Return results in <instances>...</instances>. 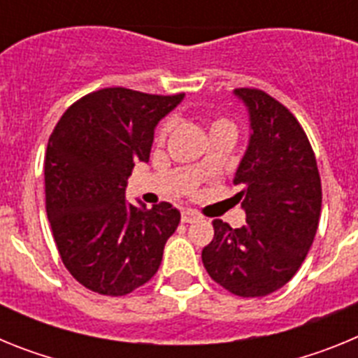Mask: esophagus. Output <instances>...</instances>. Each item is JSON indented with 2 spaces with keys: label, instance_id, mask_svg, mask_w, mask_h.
Here are the masks:
<instances>
[{
  "label": "esophagus",
  "instance_id": "1",
  "mask_svg": "<svg viewBox=\"0 0 358 358\" xmlns=\"http://www.w3.org/2000/svg\"><path fill=\"white\" fill-rule=\"evenodd\" d=\"M181 218H182V222L189 224V222H197V220H201V213H197L195 210H185L181 213Z\"/></svg>",
  "mask_w": 358,
  "mask_h": 358
}]
</instances>
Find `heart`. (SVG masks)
Instances as JSON below:
<instances>
[{"mask_svg": "<svg viewBox=\"0 0 358 358\" xmlns=\"http://www.w3.org/2000/svg\"><path fill=\"white\" fill-rule=\"evenodd\" d=\"M170 129H172V122H164L163 125L159 127V131H157V141H163L164 138H166V134L170 132ZM210 131L211 132H215V131H233L235 132V125H233V123L226 118H217L213 123H211ZM195 172L197 173L204 172V161L197 163V166H195Z\"/></svg>", "mask_w": 358, "mask_h": 358, "instance_id": "1", "label": "heart"}]
</instances>
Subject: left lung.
<instances>
[{"label": "left lung", "instance_id": "left-lung-1", "mask_svg": "<svg viewBox=\"0 0 358 358\" xmlns=\"http://www.w3.org/2000/svg\"><path fill=\"white\" fill-rule=\"evenodd\" d=\"M235 94L251 122L248 150L233 179L245 226L233 229L215 218L202 264L231 294L262 297L289 283L308 255L321 217V177L305 131L283 103L251 87Z\"/></svg>", "mask_w": 358, "mask_h": 358}]
</instances>
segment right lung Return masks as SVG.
Instances as JSON below:
<instances>
[{"mask_svg": "<svg viewBox=\"0 0 358 358\" xmlns=\"http://www.w3.org/2000/svg\"><path fill=\"white\" fill-rule=\"evenodd\" d=\"M185 93L106 87L66 109L46 148V213L62 264L85 289L125 296L159 268L181 213L125 201L136 163L150 157L154 129Z\"/></svg>", "mask_w": 358, "mask_h": 358, "instance_id": "obj_1", "label": "right lung"}]
</instances>
